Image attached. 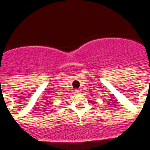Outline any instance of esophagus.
Returning <instances> with one entry per match:
<instances>
[{
    "label": "esophagus",
    "instance_id": "obj_1",
    "mask_svg": "<svg viewBox=\"0 0 150 150\" xmlns=\"http://www.w3.org/2000/svg\"><path fill=\"white\" fill-rule=\"evenodd\" d=\"M75 92H76V94H79L81 93V90L79 89V88H77V89H75Z\"/></svg>",
    "mask_w": 150,
    "mask_h": 150
}]
</instances>
